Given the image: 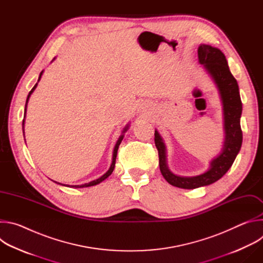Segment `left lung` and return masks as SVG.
Masks as SVG:
<instances>
[{
  "instance_id": "obj_1",
  "label": "left lung",
  "mask_w": 263,
  "mask_h": 263,
  "mask_svg": "<svg viewBox=\"0 0 263 263\" xmlns=\"http://www.w3.org/2000/svg\"><path fill=\"white\" fill-rule=\"evenodd\" d=\"M198 56L200 64L210 74L220 95L223 110L224 140L221 152L212 159L207 172L195 177H182L175 175L167 167L165 144L158 131L155 130L154 139L158 149L160 172L171 185L184 190L198 189L219 180L232 166L242 143L240 128L242 104L237 81L229 69L226 56L219 49L209 45H200Z\"/></svg>"
}]
</instances>
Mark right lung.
Listing matches in <instances>:
<instances>
[{"mask_svg":"<svg viewBox=\"0 0 263 263\" xmlns=\"http://www.w3.org/2000/svg\"><path fill=\"white\" fill-rule=\"evenodd\" d=\"M55 59V58H54ZM53 59V60H54ZM52 60V61H53ZM43 72H44V70L41 72V74H40V78H39V81L41 80V78H42V74H43ZM37 81V82H39ZM36 86H37V83L34 85V87L31 89V91L29 92V95H28V97H27V101H26V105H25V116H24V120H23V129H24V124H25V118H26V110H27V104H28V101H29V99H30V97H31V95H32V92L34 91V89L36 88ZM128 128H129V125H127L125 128H124V130H123V132H122V135L119 137V139H118V141H117V143H116V146H115V149H114V156H112V162H111V165H110V167H109V170L102 176V177H100L99 179H97V180H93V181H91V182H89V183H85V184H82V185H71V186H69V185H65V184H61V183H58V182H55V183H57V184H60V185H63V186H69V187H76V189H82V187H89V186H93V185H97V184H99V183H101L102 181H104L105 179H107L111 174H112V172H114V170H115V166H116V159H117V155H118V149H119V146H120V144H121V142H122V140H123V138H124V133L128 130ZM24 131V130H23Z\"/></svg>","mask_w":263,"mask_h":263,"instance_id":"obj_1","label":"right lung"}]
</instances>
